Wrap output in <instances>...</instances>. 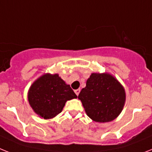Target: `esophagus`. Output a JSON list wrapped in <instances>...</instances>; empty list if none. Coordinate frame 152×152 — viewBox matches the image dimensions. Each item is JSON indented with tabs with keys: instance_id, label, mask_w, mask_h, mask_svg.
Returning <instances> with one entry per match:
<instances>
[{
	"instance_id": "34e87169",
	"label": "esophagus",
	"mask_w": 152,
	"mask_h": 152,
	"mask_svg": "<svg viewBox=\"0 0 152 152\" xmlns=\"http://www.w3.org/2000/svg\"><path fill=\"white\" fill-rule=\"evenodd\" d=\"M80 89H78V90H75V94H76V95L78 96L79 94H80Z\"/></svg>"
}]
</instances>
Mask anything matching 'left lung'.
I'll return each mask as SVG.
<instances>
[{"label": "left lung", "mask_w": 152, "mask_h": 152, "mask_svg": "<svg viewBox=\"0 0 152 152\" xmlns=\"http://www.w3.org/2000/svg\"><path fill=\"white\" fill-rule=\"evenodd\" d=\"M85 111L96 122H109L118 117L124 106V88L108 73H92L78 96Z\"/></svg>", "instance_id": "1"}]
</instances>
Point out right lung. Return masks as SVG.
Wrapping results in <instances>:
<instances>
[{
  "label": "right lung",
  "mask_w": 152,
  "mask_h": 152,
  "mask_svg": "<svg viewBox=\"0 0 152 152\" xmlns=\"http://www.w3.org/2000/svg\"><path fill=\"white\" fill-rule=\"evenodd\" d=\"M77 96L69 85L58 74L46 73L37 79L28 94V102L33 110L44 119H51L61 113L66 102Z\"/></svg>",
  "instance_id": "right-lung-1"
}]
</instances>
